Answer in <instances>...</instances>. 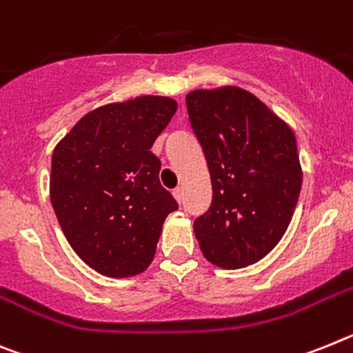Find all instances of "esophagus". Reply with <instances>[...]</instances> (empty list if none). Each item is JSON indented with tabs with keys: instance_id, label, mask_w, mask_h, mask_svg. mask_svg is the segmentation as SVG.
Masks as SVG:
<instances>
[{
	"instance_id": "obj_1",
	"label": "esophagus",
	"mask_w": 353,
	"mask_h": 353,
	"mask_svg": "<svg viewBox=\"0 0 353 353\" xmlns=\"http://www.w3.org/2000/svg\"><path fill=\"white\" fill-rule=\"evenodd\" d=\"M172 195H174V199H176V201H177V204H181V202H183V190L176 188L172 192Z\"/></svg>"
}]
</instances>
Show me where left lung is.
I'll return each instance as SVG.
<instances>
[{"instance_id": "left-lung-1", "label": "left lung", "mask_w": 353, "mask_h": 353, "mask_svg": "<svg viewBox=\"0 0 353 353\" xmlns=\"http://www.w3.org/2000/svg\"><path fill=\"white\" fill-rule=\"evenodd\" d=\"M186 110L213 188L210 210L194 222L199 247L220 268L257 263L281 241L299 201L295 133L232 85L190 92Z\"/></svg>"}]
</instances>
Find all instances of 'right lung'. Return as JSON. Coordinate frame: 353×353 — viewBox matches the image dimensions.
<instances>
[{"label": "right lung", "mask_w": 353, "mask_h": 353, "mask_svg": "<svg viewBox=\"0 0 353 353\" xmlns=\"http://www.w3.org/2000/svg\"><path fill=\"white\" fill-rule=\"evenodd\" d=\"M177 103L140 96L92 110L57 143L49 195L69 245L90 268L115 279L151 265L177 202L159 185L151 152Z\"/></svg>", "instance_id": "right-lung-1"}]
</instances>
